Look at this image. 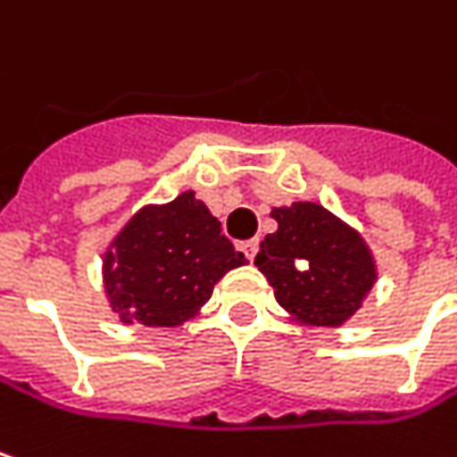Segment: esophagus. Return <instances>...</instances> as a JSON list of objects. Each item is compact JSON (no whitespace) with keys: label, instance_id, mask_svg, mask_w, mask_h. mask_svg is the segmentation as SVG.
I'll list each match as a JSON object with an SVG mask.
<instances>
[{"label":"esophagus","instance_id":"34e87169","mask_svg":"<svg viewBox=\"0 0 457 457\" xmlns=\"http://www.w3.org/2000/svg\"><path fill=\"white\" fill-rule=\"evenodd\" d=\"M239 249L246 254V260H254V254H257V249H260V242L257 239H245V242H239Z\"/></svg>","mask_w":457,"mask_h":457}]
</instances>
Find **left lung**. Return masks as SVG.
<instances>
[{
	"instance_id": "left-lung-1",
	"label": "left lung",
	"mask_w": 457,
	"mask_h": 457,
	"mask_svg": "<svg viewBox=\"0 0 457 457\" xmlns=\"http://www.w3.org/2000/svg\"><path fill=\"white\" fill-rule=\"evenodd\" d=\"M278 231L268 234L254 265L273 286L291 320L312 328H341L361 307L377 280L372 249L317 203L273 208Z\"/></svg>"
}]
</instances>
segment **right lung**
Returning a JSON list of instances; mask_svg holds the SVG:
<instances>
[{
  "mask_svg": "<svg viewBox=\"0 0 457 457\" xmlns=\"http://www.w3.org/2000/svg\"><path fill=\"white\" fill-rule=\"evenodd\" d=\"M246 257L220 234L195 192L145 205L104 254V288L121 322L177 328L211 299L212 286Z\"/></svg>",
  "mask_w": 457,
  "mask_h": 457,
  "instance_id": "right-lung-1",
  "label": "right lung"
}]
</instances>
